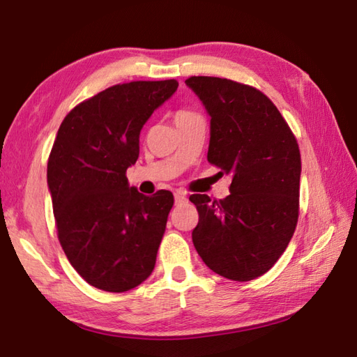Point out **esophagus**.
<instances>
[{
  "label": "esophagus",
  "mask_w": 357,
  "mask_h": 357,
  "mask_svg": "<svg viewBox=\"0 0 357 357\" xmlns=\"http://www.w3.org/2000/svg\"><path fill=\"white\" fill-rule=\"evenodd\" d=\"M185 200H187V195H185L184 192H176V193H174V202H176V204L183 203Z\"/></svg>",
  "instance_id": "obj_1"
}]
</instances>
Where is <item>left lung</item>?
Masks as SVG:
<instances>
[{
	"instance_id": "left-lung-1",
	"label": "left lung",
	"mask_w": 357,
	"mask_h": 357,
	"mask_svg": "<svg viewBox=\"0 0 357 357\" xmlns=\"http://www.w3.org/2000/svg\"><path fill=\"white\" fill-rule=\"evenodd\" d=\"M185 84L211 116L208 162L233 176L223 200L190 195L200 215L193 245L215 274L253 280L273 268L298 225V142L259 89L219 77H190Z\"/></svg>"
}]
</instances>
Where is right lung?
Returning a JSON list of instances; mask_svg holds the SVG:
<instances>
[{
    "mask_svg": "<svg viewBox=\"0 0 357 357\" xmlns=\"http://www.w3.org/2000/svg\"><path fill=\"white\" fill-rule=\"evenodd\" d=\"M178 89L176 80L114 84L66 114L47 164L58 239L89 285L124 293L151 275L173 193L146 197L126 172L140 130Z\"/></svg>",
    "mask_w": 357,
    "mask_h": 357,
    "instance_id": "obj_1",
    "label": "right lung"
}]
</instances>
